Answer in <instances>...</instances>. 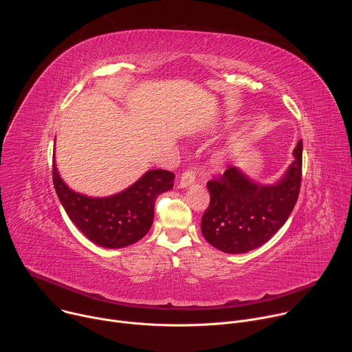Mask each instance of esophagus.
I'll return each mask as SVG.
<instances>
[{
	"instance_id": "obj_1",
	"label": "esophagus",
	"mask_w": 352,
	"mask_h": 352,
	"mask_svg": "<svg viewBox=\"0 0 352 352\" xmlns=\"http://www.w3.org/2000/svg\"><path fill=\"white\" fill-rule=\"evenodd\" d=\"M196 178V174L193 170H186L185 173H182V175L179 177V182H178V188H186L190 184H193Z\"/></svg>"
}]
</instances>
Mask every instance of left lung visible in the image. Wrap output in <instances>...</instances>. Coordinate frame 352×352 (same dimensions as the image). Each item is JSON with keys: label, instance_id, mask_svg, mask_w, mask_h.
<instances>
[{"label": "left lung", "instance_id": "1", "mask_svg": "<svg viewBox=\"0 0 352 352\" xmlns=\"http://www.w3.org/2000/svg\"><path fill=\"white\" fill-rule=\"evenodd\" d=\"M292 155L294 162L273 185L258 184L236 167L208 182L210 204L200 230L210 245L227 254H246L283 227L299 195L302 140Z\"/></svg>", "mask_w": 352, "mask_h": 352}]
</instances>
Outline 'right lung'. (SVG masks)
Masks as SVG:
<instances>
[{"label":"right lung","mask_w":352,"mask_h":352,"mask_svg":"<svg viewBox=\"0 0 352 352\" xmlns=\"http://www.w3.org/2000/svg\"><path fill=\"white\" fill-rule=\"evenodd\" d=\"M174 178L171 171L150 170L117 195L90 197L72 190L53 160L54 188L67 214L91 242L110 249L132 245L147 234L156 199L174 186Z\"/></svg>","instance_id":"obj_1"}]
</instances>
